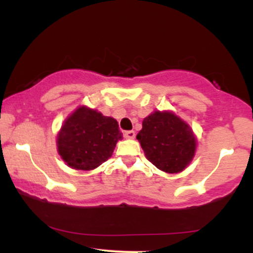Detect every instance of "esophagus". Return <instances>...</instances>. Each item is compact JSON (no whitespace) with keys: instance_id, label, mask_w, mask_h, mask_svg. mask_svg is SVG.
I'll list each match as a JSON object with an SVG mask.
<instances>
[{"instance_id":"esophagus-1","label":"esophagus","mask_w":253,"mask_h":253,"mask_svg":"<svg viewBox=\"0 0 253 253\" xmlns=\"http://www.w3.org/2000/svg\"><path fill=\"white\" fill-rule=\"evenodd\" d=\"M125 138H126V139H134L135 138V132H134V130H127V132H125Z\"/></svg>"}]
</instances>
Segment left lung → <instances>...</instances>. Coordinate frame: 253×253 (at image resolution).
Wrapping results in <instances>:
<instances>
[{
    "label": "left lung",
    "mask_w": 253,
    "mask_h": 253,
    "mask_svg": "<svg viewBox=\"0 0 253 253\" xmlns=\"http://www.w3.org/2000/svg\"><path fill=\"white\" fill-rule=\"evenodd\" d=\"M145 156L159 170L178 173L191 163L196 138L191 127L170 110H155L136 134Z\"/></svg>",
    "instance_id": "obj_1"
}]
</instances>
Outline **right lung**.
I'll return each mask as SVG.
<instances>
[{
  "instance_id": "right-lung-1",
  "label": "right lung",
  "mask_w": 253,
  "mask_h": 253,
  "mask_svg": "<svg viewBox=\"0 0 253 253\" xmlns=\"http://www.w3.org/2000/svg\"><path fill=\"white\" fill-rule=\"evenodd\" d=\"M121 139L115 119L81 106L64 120L57 135V150L68 167L89 171L108 161Z\"/></svg>"
}]
</instances>
